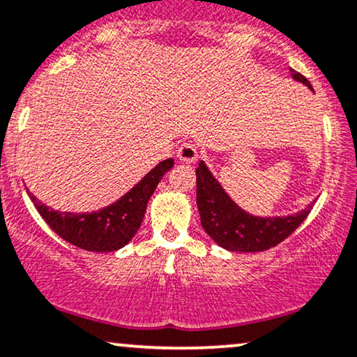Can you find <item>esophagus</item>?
<instances>
[{
	"label": "esophagus",
	"instance_id": "obj_1",
	"mask_svg": "<svg viewBox=\"0 0 357 357\" xmlns=\"http://www.w3.org/2000/svg\"><path fill=\"white\" fill-rule=\"evenodd\" d=\"M178 158L184 163H194L197 160V148L192 142L183 143L181 146L178 148Z\"/></svg>",
	"mask_w": 357,
	"mask_h": 357
}]
</instances>
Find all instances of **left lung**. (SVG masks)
Returning <instances> with one entry per match:
<instances>
[{
	"label": "left lung",
	"instance_id": "8db88e82",
	"mask_svg": "<svg viewBox=\"0 0 357 357\" xmlns=\"http://www.w3.org/2000/svg\"><path fill=\"white\" fill-rule=\"evenodd\" d=\"M293 79L313 90L311 84L300 72L291 70ZM197 209H199L202 229L209 237L225 250L232 252H261L278 245L308 218L311 207L283 218H255L242 211L218 179L211 174L204 161L196 168Z\"/></svg>",
	"mask_w": 357,
	"mask_h": 357
}]
</instances>
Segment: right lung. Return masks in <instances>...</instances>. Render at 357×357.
I'll use <instances>...</instances> for the list:
<instances>
[{
    "label": "right lung",
    "instance_id": "obj_1",
    "mask_svg": "<svg viewBox=\"0 0 357 357\" xmlns=\"http://www.w3.org/2000/svg\"><path fill=\"white\" fill-rule=\"evenodd\" d=\"M173 165L171 158L161 161L125 196L97 212H59L40 204L31 192L29 197L40 218L66 242L89 252H115L125 247L138 232L148 201Z\"/></svg>",
    "mask_w": 357,
    "mask_h": 357
}]
</instances>
